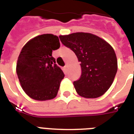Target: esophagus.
I'll return each instance as SVG.
<instances>
[{"instance_id": "obj_1", "label": "esophagus", "mask_w": 134, "mask_h": 134, "mask_svg": "<svg viewBox=\"0 0 134 134\" xmlns=\"http://www.w3.org/2000/svg\"><path fill=\"white\" fill-rule=\"evenodd\" d=\"M63 71L65 72V74H67V67L65 65V67H63Z\"/></svg>"}]
</instances>
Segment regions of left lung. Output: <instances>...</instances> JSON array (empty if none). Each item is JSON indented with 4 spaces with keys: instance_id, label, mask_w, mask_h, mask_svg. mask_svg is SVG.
Listing matches in <instances>:
<instances>
[{
    "instance_id": "8db88e82",
    "label": "left lung",
    "mask_w": 134,
    "mask_h": 134,
    "mask_svg": "<svg viewBox=\"0 0 134 134\" xmlns=\"http://www.w3.org/2000/svg\"><path fill=\"white\" fill-rule=\"evenodd\" d=\"M59 37L81 63V77L74 81L76 92L85 98L103 95L112 85L118 70L117 57L112 46L99 37L88 32Z\"/></svg>"
}]
</instances>
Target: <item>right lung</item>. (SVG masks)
<instances>
[{"mask_svg": "<svg viewBox=\"0 0 134 134\" xmlns=\"http://www.w3.org/2000/svg\"><path fill=\"white\" fill-rule=\"evenodd\" d=\"M58 37L44 34L28 41L22 48L16 63V74L24 91L38 101L56 97L65 76L55 64L53 51L60 48Z\"/></svg>", "mask_w": 134, "mask_h": 134, "instance_id": "1", "label": "right lung"}]
</instances>
